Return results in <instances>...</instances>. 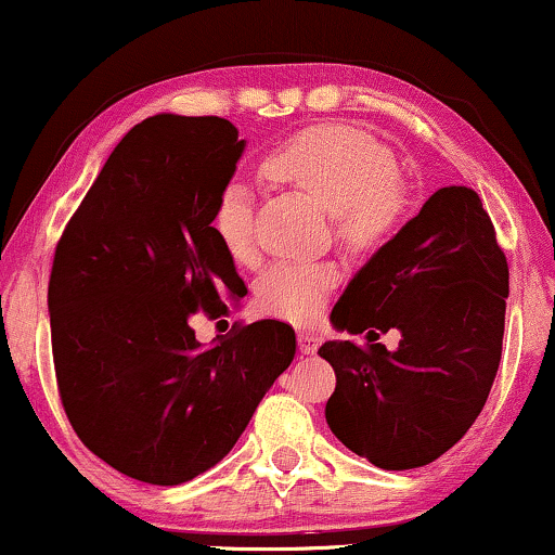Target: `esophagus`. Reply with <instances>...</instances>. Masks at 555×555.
<instances>
[{
    "label": "esophagus",
    "mask_w": 555,
    "mask_h": 555,
    "mask_svg": "<svg viewBox=\"0 0 555 555\" xmlns=\"http://www.w3.org/2000/svg\"><path fill=\"white\" fill-rule=\"evenodd\" d=\"M297 340H299V350L305 356H312L314 350L320 348V343H322V338H320L318 333H307V330H305V333L297 335Z\"/></svg>",
    "instance_id": "obj_1"
}]
</instances>
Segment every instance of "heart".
Here are the masks:
<instances>
[{"mask_svg":"<svg viewBox=\"0 0 555 555\" xmlns=\"http://www.w3.org/2000/svg\"><path fill=\"white\" fill-rule=\"evenodd\" d=\"M263 173L325 207L335 237L350 250H374L402 228L410 194L397 177V158L363 132L348 128L301 130L266 153ZM215 235L235 261L248 263L256 254L254 192L230 181L217 196ZM340 282L330 261H279L258 279V307L289 322L318 320Z\"/></svg>","mask_w":555,"mask_h":555,"instance_id":"obj_1","label":"heart"}]
</instances>
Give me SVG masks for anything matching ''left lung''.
Listing matches in <instances>:
<instances>
[{"label": "left lung", "mask_w": 555, "mask_h": 555, "mask_svg": "<svg viewBox=\"0 0 555 555\" xmlns=\"http://www.w3.org/2000/svg\"><path fill=\"white\" fill-rule=\"evenodd\" d=\"M509 269L479 194L438 189L350 279L330 322L369 343L327 340L325 420L343 446L387 472L433 464L479 417L502 359ZM397 326L387 351L373 338Z\"/></svg>", "instance_id": "1"}]
</instances>
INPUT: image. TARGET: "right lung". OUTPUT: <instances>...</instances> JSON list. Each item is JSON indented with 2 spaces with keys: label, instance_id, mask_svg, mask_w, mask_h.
Returning <instances> with one entry per match:
<instances>
[{
  "label": "right lung",
  "instance_id": "1",
  "mask_svg": "<svg viewBox=\"0 0 555 555\" xmlns=\"http://www.w3.org/2000/svg\"><path fill=\"white\" fill-rule=\"evenodd\" d=\"M245 140L222 117L153 115L112 151L55 245L48 312L66 417L130 479L177 487L230 453L297 350L261 320L205 348L192 318L243 297L215 235Z\"/></svg>",
  "mask_w": 555,
  "mask_h": 555
}]
</instances>
